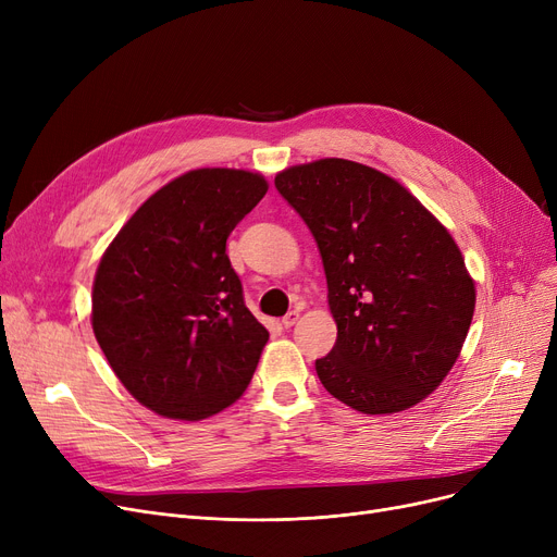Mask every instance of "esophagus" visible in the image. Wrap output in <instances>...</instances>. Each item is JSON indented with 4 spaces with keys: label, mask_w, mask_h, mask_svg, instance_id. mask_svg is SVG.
<instances>
[{
    "label": "esophagus",
    "mask_w": 557,
    "mask_h": 557,
    "mask_svg": "<svg viewBox=\"0 0 557 557\" xmlns=\"http://www.w3.org/2000/svg\"><path fill=\"white\" fill-rule=\"evenodd\" d=\"M298 318H300V311L298 309H294V311H288L284 318H282V325L288 330V327H294L296 323H298Z\"/></svg>",
    "instance_id": "1"
}]
</instances>
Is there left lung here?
<instances>
[{"label":"left lung","mask_w":557,"mask_h":557,"mask_svg":"<svg viewBox=\"0 0 557 557\" xmlns=\"http://www.w3.org/2000/svg\"><path fill=\"white\" fill-rule=\"evenodd\" d=\"M275 187L318 244L336 345L315 361L330 395L368 416L399 413L454 368L476 288L447 227L391 175L325 158Z\"/></svg>","instance_id":"1"}]
</instances>
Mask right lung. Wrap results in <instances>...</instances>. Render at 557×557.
Masks as SVG:
<instances>
[{"label":"right lung","instance_id":"1","mask_svg":"<svg viewBox=\"0 0 557 557\" xmlns=\"http://www.w3.org/2000/svg\"><path fill=\"white\" fill-rule=\"evenodd\" d=\"M267 191L261 173L187 171L141 202L99 261L95 336L158 416L205 420L250 384L269 332L244 302L225 242Z\"/></svg>","mask_w":557,"mask_h":557}]
</instances>
